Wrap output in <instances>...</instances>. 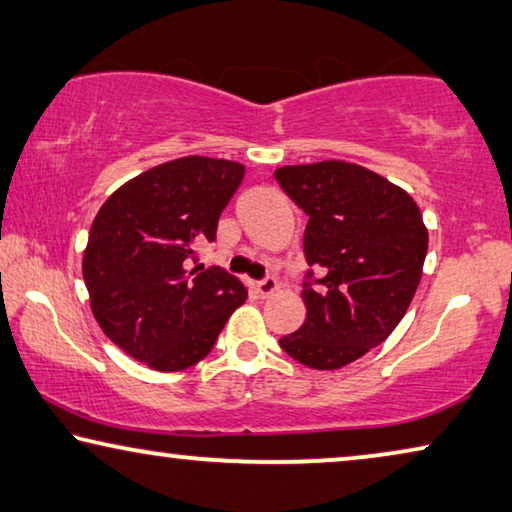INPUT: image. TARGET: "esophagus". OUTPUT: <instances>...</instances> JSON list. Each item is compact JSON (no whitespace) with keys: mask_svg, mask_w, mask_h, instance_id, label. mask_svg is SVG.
<instances>
[{"mask_svg":"<svg viewBox=\"0 0 512 512\" xmlns=\"http://www.w3.org/2000/svg\"><path fill=\"white\" fill-rule=\"evenodd\" d=\"M277 288H279V281L274 277H265L261 281H256V291L261 293L263 298H268V295H272L274 291H277Z\"/></svg>","mask_w":512,"mask_h":512,"instance_id":"34e87169","label":"esophagus"}]
</instances>
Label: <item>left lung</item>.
<instances>
[{
    "label": "left lung",
    "instance_id": "obj_1",
    "mask_svg": "<svg viewBox=\"0 0 512 512\" xmlns=\"http://www.w3.org/2000/svg\"><path fill=\"white\" fill-rule=\"evenodd\" d=\"M307 214V318L279 346L311 369H339L383 344L402 321L422 277L427 228L404 189L348 161L274 170Z\"/></svg>",
    "mask_w": 512,
    "mask_h": 512
}]
</instances>
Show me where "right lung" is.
Masks as SVG:
<instances>
[{"label": "right lung", "mask_w": 512, "mask_h": 512, "mask_svg": "<svg viewBox=\"0 0 512 512\" xmlns=\"http://www.w3.org/2000/svg\"><path fill=\"white\" fill-rule=\"evenodd\" d=\"M244 166L182 157L122 184L96 214L83 277L96 323L110 342L157 372H180L212 351L247 300L224 268L198 263L214 242Z\"/></svg>", "instance_id": "add662e5"}]
</instances>
